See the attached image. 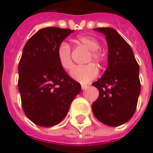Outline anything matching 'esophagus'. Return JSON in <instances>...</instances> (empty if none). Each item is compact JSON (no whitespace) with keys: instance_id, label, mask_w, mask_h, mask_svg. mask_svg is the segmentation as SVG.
Listing matches in <instances>:
<instances>
[{"instance_id":"1","label":"esophagus","mask_w":153,"mask_h":153,"mask_svg":"<svg viewBox=\"0 0 153 153\" xmlns=\"http://www.w3.org/2000/svg\"><path fill=\"white\" fill-rule=\"evenodd\" d=\"M88 88V85H86V84H82V90H85V89Z\"/></svg>"}]
</instances>
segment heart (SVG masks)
Instances as JSON below:
<instances>
[{
	"label": "heart",
	"mask_w": 153,
	"mask_h": 153,
	"mask_svg": "<svg viewBox=\"0 0 153 153\" xmlns=\"http://www.w3.org/2000/svg\"><path fill=\"white\" fill-rule=\"evenodd\" d=\"M76 42L90 50V55L88 57L87 62H95L97 64H102L104 60V56L98 50L100 45L95 38L89 35H81L77 37ZM57 58L60 65L65 71H71L73 68L74 64L71 58V50L69 44L66 42H61L57 49ZM98 74V67L94 64H88L84 66H77L71 71V77L81 83H88L93 79L96 78Z\"/></svg>",
	"instance_id": "heart-1"
}]
</instances>
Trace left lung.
<instances>
[{"mask_svg": "<svg viewBox=\"0 0 153 153\" xmlns=\"http://www.w3.org/2000/svg\"><path fill=\"white\" fill-rule=\"evenodd\" d=\"M108 44V66L104 74L92 85L99 92L93 103V114L109 126L129 121L136 111L141 92L139 65L131 46L112 27H97Z\"/></svg>", "mask_w": 153, "mask_h": 153, "instance_id": "left-lung-1", "label": "left lung"}]
</instances>
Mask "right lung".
I'll return each instance as SVG.
<instances>
[{
	"label": "right lung",
	"mask_w": 153,
	"mask_h": 153,
	"mask_svg": "<svg viewBox=\"0 0 153 153\" xmlns=\"http://www.w3.org/2000/svg\"><path fill=\"white\" fill-rule=\"evenodd\" d=\"M74 30L45 27L27 40L18 65V90L22 109L43 127L59 124L82 88L59 64L58 46Z\"/></svg>",
	"instance_id": "add662e5"
}]
</instances>
